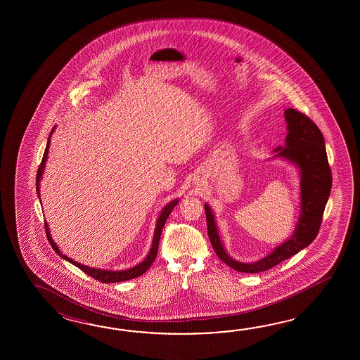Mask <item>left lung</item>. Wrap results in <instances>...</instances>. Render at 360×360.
Returning <instances> with one entry per match:
<instances>
[{
    "instance_id": "1",
    "label": "left lung",
    "mask_w": 360,
    "mask_h": 360,
    "mask_svg": "<svg viewBox=\"0 0 360 360\" xmlns=\"http://www.w3.org/2000/svg\"><path fill=\"white\" fill-rule=\"evenodd\" d=\"M284 117L288 134L283 146H278L273 158H283L300 169L299 221L291 237L278 245L266 257L255 262H240L225 251L211 207L205 205L207 231L210 242L220 260L240 273H260L274 268L310 245L318 236L323 212L332 188V174L328 165L324 138L318 126L296 109H285Z\"/></svg>"
}]
</instances>
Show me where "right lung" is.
Segmentation results:
<instances>
[{
    "label": "right lung",
    "mask_w": 360,
    "mask_h": 360,
    "mask_svg": "<svg viewBox=\"0 0 360 360\" xmlns=\"http://www.w3.org/2000/svg\"><path fill=\"white\" fill-rule=\"evenodd\" d=\"M54 130L55 127L51 130V132H50V136L47 139L46 149H45V153H44V157H42V161H41L39 171H37V176H36V191H37L39 197V181H41V177H42V174H44L45 165H46L47 154H49V148H50V139H51V135H53ZM177 203H179V199H174V200H171V202L167 203V205L165 206V208L162 210V212L160 214V217H158V220H157V224H155V230H154L152 248H150V251L148 253L146 260L141 261V262H140L139 265H136V266L127 269V270H117V271H115V270H103V269L89 268V266H86V265H82V264H79V262H77V261L69 259L67 255L61 253L60 250H59V247H58L54 240H53L51 234H50V229H49V225H47V222L45 221V229H46L47 239H49V242H50L51 247L54 248L55 253H58V255L60 256L61 259L69 261L70 264H73V265L77 266V268L81 269V270L84 271L86 274H89V276H92V278H94V279H96V281H100V282H103V283H115V282L130 281V279H134V278H136V276H143V274L146 273V270L149 269V266L153 264L154 259H155V256H157V251H158V245H160V238H161L162 229H163V226H165V224H166V220H167L169 214H171V211L175 208Z\"/></svg>",
    "instance_id": "1"
}]
</instances>
